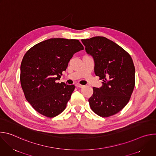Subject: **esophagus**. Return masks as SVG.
<instances>
[{
    "label": "esophagus",
    "mask_w": 156,
    "mask_h": 156,
    "mask_svg": "<svg viewBox=\"0 0 156 156\" xmlns=\"http://www.w3.org/2000/svg\"><path fill=\"white\" fill-rule=\"evenodd\" d=\"M75 86L77 87H83V85L80 84H75Z\"/></svg>",
    "instance_id": "34e87169"
}]
</instances>
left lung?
<instances>
[{
	"label": "left lung",
	"mask_w": 156,
	"mask_h": 156,
	"mask_svg": "<svg viewBox=\"0 0 156 156\" xmlns=\"http://www.w3.org/2000/svg\"><path fill=\"white\" fill-rule=\"evenodd\" d=\"M87 54L94 61V73L102 80L101 87H93L89 99L97 115L116 114L129 102L135 84V69L129 54L118 44L103 36L81 39Z\"/></svg>",
	"instance_id": "obj_1"
}]
</instances>
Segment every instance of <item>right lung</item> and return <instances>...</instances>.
Returning a JSON list of instances; mask_svg holds the SVG:
<instances>
[{
    "instance_id": "add662e5",
    "label": "right lung",
    "mask_w": 156,
    "mask_h": 156,
    "mask_svg": "<svg viewBox=\"0 0 156 156\" xmlns=\"http://www.w3.org/2000/svg\"><path fill=\"white\" fill-rule=\"evenodd\" d=\"M83 49L77 39L51 38L36 44L25 54L20 66L21 85L27 101L37 112L52 118L65 110L75 86L56 81L73 54Z\"/></svg>"
}]
</instances>
